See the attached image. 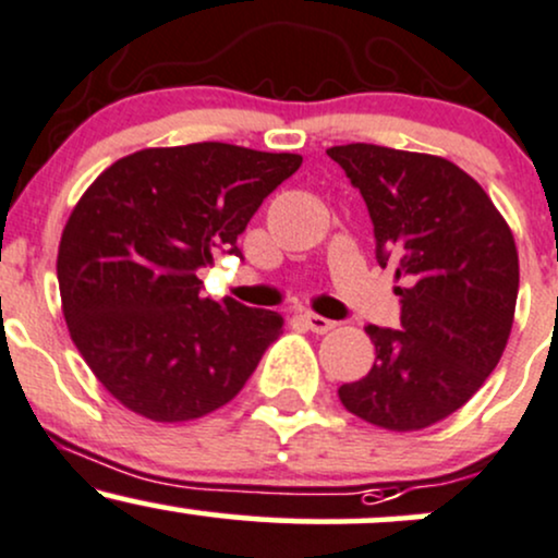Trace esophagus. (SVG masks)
I'll return each mask as SVG.
<instances>
[{
    "mask_svg": "<svg viewBox=\"0 0 558 558\" xmlns=\"http://www.w3.org/2000/svg\"><path fill=\"white\" fill-rule=\"evenodd\" d=\"M301 319H304L306 328H310L312 332H319V336H323V332H330L332 328H336V323H332V319L319 317V315H315V312H304V315H301Z\"/></svg>",
    "mask_w": 558,
    "mask_h": 558,
    "instance_id": "1",
    "label": "esophagus"
}]
</instances>
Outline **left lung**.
I'll use <instances>...</instances> for the list:
<instances>
[{
  "instance_id": "obj_1",
  "label": "left lung",
  "mask_w": 558,
  "mask_h": 558,
  "mask_svg": "<svg viewBox=\"0 0 558 558\" xmlns=\"http://www.w3.org/2000/svg\"><path fill=\"white\" fill-rule=\"evenodd\" d=\"M367 204L380 267L396 265L401 330L367 325L375 364L338 388L351 414L422 430L496 369L514 323V235L475 178L444 157L375 144L328 149Z\"/></svg>"
}]
</instances>
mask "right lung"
<instances>
[{
	"instance_id": "1",
	"label": "right lung",
	"mask_w": 558,
	"mask_h": 558,
	"mask_svg": "<svg viewBox=\"0 0 558 558\" xmlns=\"http://www.w3.org/2000/svg\"><path fill=\"white\" fill-rule=\"evenodd\" d=\"M299 155L204 144L141 149L107 168L70 215L57 257L70 338L131 412L185 422L246 386L283 317L202 296L196 278L239 235Z\"/></svg>"
}]
</instances>
